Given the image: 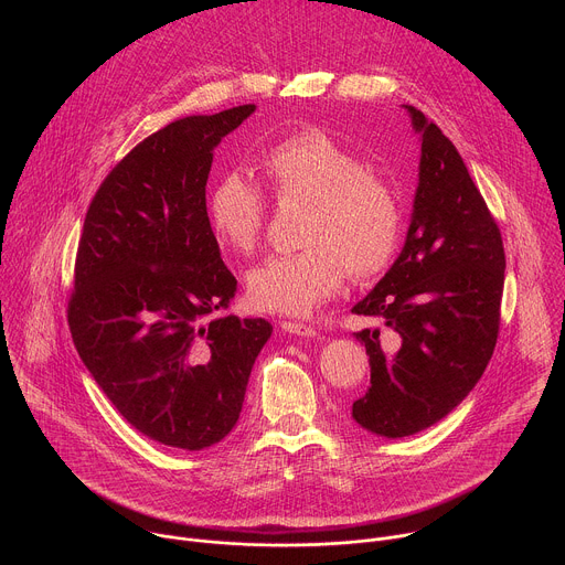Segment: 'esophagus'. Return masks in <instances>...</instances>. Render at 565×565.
I'll return each mask as SVG.
<instances>
[{"mask_svg": "<svg viewBox=\"0 0 565 565\" xmlns=\"http://www.w3.org/2000/svg\"><path fill=\"white\" fill-rule=\"evenodd\" d=\"M281 331L284 333H290V335H301V338H315L317 331L308 324H303V321H281Z\"/></svg>", "mask_w": 565, "mask_h": 565, "instance_id": "obj_1", "label": "esophagus"}]
</instances>
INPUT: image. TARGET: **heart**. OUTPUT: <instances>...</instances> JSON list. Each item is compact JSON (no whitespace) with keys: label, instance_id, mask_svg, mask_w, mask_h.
<instances>
[{"label":"heart","instance_id":"b5f03b06","mask_svg":"<svg viewBox=\"0 0 565 565\" xmlns=\"http://www.w3.org/2000/svg\"><path fill=\"white\" fill-rule=\"evenodd\" d=\"M257 170L277 203L306 201L299 244L248 273L259 310L308 315L333 297L347 275L369 279L393 262L402 238L395 188L338 136L306 127L270 142ZM207 223L225 250L248 255L262 241L268 203L244 174L223 172L207 192Z\"/></svg>","mask_w":565,"mask_h":565}]
</instances>
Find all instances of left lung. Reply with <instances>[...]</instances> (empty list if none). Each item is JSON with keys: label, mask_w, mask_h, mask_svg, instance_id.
Returning <instances> with one entry per match:
<instances>
[{"label": "left lung", "mask_w": 565, "mask_h": 565, "mask_svg": "<svg viewBox=\"0 0 565 565\" xmlns=\"http://www.w3.org/2000/svg\"><path fill=\"white\" fill-rule=\"evenodd\" d=\"M407 109L423 136L412 225L391 270L353 306L401 347L384 356L381 327L355 333L371 386L353 402V418L386 438L431 427L476 386L497 347L505 281L501 230L458 149L423 111Z\"/></svg>", "instance_id": "left-lung-1"}]
</instances>
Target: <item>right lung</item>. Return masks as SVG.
I'll return each mask as SVG.
<instances>
[{"instance_id":"add662e5","label":"right lung","mask_w":565,"mask_h":565,"mask_svg":"<svg viewBox=\"0 0 565 565\" xmlns=\"http://www.w3.org/2000/svg\"><path fill=\"white\" fill-rule=\"evenodd\" d=\"M255 105L188 116L138 142L100 183L79 236L66 319L120 416L188 451L238 420L266 319L216 317L236 292L207 223L212 149Z\"/></svg>"}]
</instances>
